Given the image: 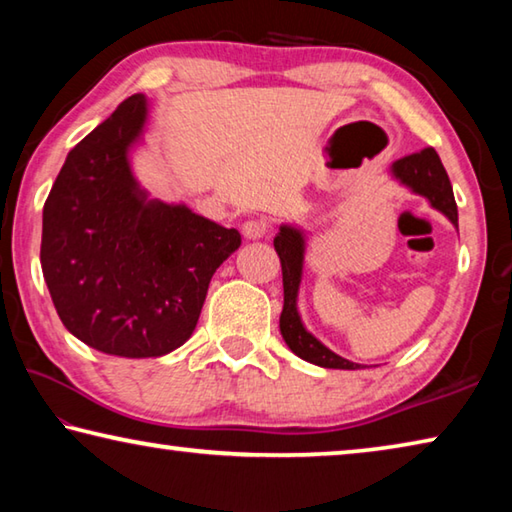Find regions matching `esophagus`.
Returning <instances> with one entry per match:
<instances>
[{
    "label": "esophagus",
    "instance_id": "1",
    "mask_svg": "<svg viewBox=\"0 0 512 512\" xmlns=\"http://www.w3.org/2000/svg\"><path fill=\"white\" fill-rule=\"evenodd\" d=\"M268 228H271V225H268L266 219H250L244 223V228L241 230H244L246 239H262V237H266Z\"/></svg>",
    "mask_w": 512,
    "mask_h": 512
}]
</instances>
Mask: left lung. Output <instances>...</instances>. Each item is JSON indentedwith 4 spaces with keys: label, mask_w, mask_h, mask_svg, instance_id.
I'll return each mask as SVG.
<instances>
[{
    "label": "left lung",
    "mask_w": 512,
    "mask_h": 512,
    "mask_svg": "<svg viewBox=\"0 0 512 512\" xmlns=\"http://www.w3.org/2000/svg\"><path fill=\"white\" fill-rule=\"evenodd\" d=\"M393 176L402 185L411 187L415 194L429 198V203L436 210L443 212L449 221L458 228V210L454 201V189L449 183V176L440 162L438 153L427 146L420 153L404 155V158L393 162ZM275 253L282 264V284H284V307L280 316V332L282 339L287 341L293 354L309 363H316L320 368H339V370H357L359 363L339 357L329 348H325L316 336H311L298 316V289L302 277V259H305V237L302 232L282 225L277 237L273 239Z\"/></svg>",
    "instance_id": "1"
}]
</instances>
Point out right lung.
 I'll return each mask as SVG.
<instances>
[{
    "label": "right lung",
    "mask_w": 512,
    "mask_h": 512,
    "mask_svg": "<svg viewBox=\"0 0 512 512\" xmlns=\"http://www.w3.org/2000/svg\"><path fill=\"white\" fill-rule=\"evenodd\" d=\"M146 121L133 94L69 151L42 210L40 264L63 325L115 357H162L192 336L216 268L241 246L185 205L146 201L128 149Z\"/></svg>",
    "instance_id": "add662e5"
}]
</instances>
